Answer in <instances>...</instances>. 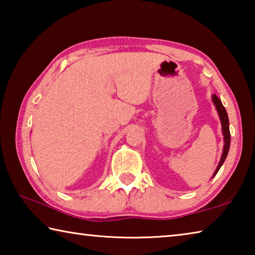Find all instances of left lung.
<instances>
[{"label":"left lung","mask_w":255,"mask_h":255,"mask_svg":"<svg viewBox=\"0 0 255 255\" xmlns=\"http://www.w3.org/2000/svg\"><path fill=\"white\" fill-rule=\"evenodd\" d=\"M213 101L216 106V109L218 111V115H219V118H221V122H222V126H223V133H224V141H225V145H224V149H223V155H222V158H221V162H219L217 169H216L215 173L213 176H215L217 174V172L221 169V166L223 165V163L225 162L226 156L228 154V150H230V144H231V132H230V122H228V117H227V112L225 110V108H224L223 103L221 101V99H219L216 94L213 96Z\"/></svg>","instance_id":"left-lung-1"}]
</instances>
